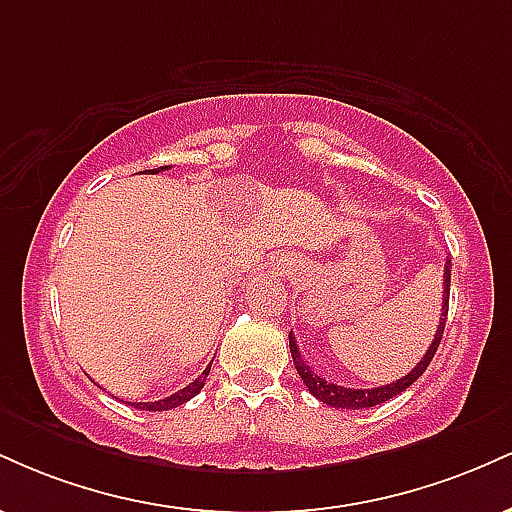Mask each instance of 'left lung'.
Here are the masks:
<instances>
[{
    "mask_svg": "<svg viewBox=\"0 0 512 512\" xmlns=\"http://www.w3.org/2000/svg\"><path fill=\"white\" fill-rule=\"evenodd\" d=\"M450 269H452V262L448 260L445 262V274H443V308H440V322H438L436 337H433V342H431V346H428L424 358L416 363V368L411 370V373L402 375V378L395 380V383H387L380 387H368V390H356V387H344V385L330 383V380H325L322 375H317L315 370L303 361L301 351H298L296 337H293V332H289L293 366H296L298 375H301L305 387L310 390V395L320 399L322 404H330V407H337V409H366V407H375V404H383V402H387V399L397 397L399 392L407 390L411 383H416V380L424 375L428 363L433 361L440 339H443L445 320H448V303H450Z\"/></svg>",
    "mask_w": 512,
    "mask_h": 512,
    "instance_id": "left-lung-1",
    "label": "left lung"
}]
</instances>
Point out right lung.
I'll return each mask as SVG.
<instances>
[{"label":"right lung","instance_id":"add662e5","mask_svg":"<svg viewBox=\"0 0 512 512\" xmlns=\"http://www.w3.org/2000/svg\"><path fill=\"white\" fill-rule=\"evenodd\" d=\"M168 168H170V166H161V168L149 170V173L154 175V173H161V170H168ZM209 370H211V366H207V370H204V373L199 375V378L192 380L190 385L182 387V390H178V392H175V395H170V397H166V399H158V402H127V404H129V407H134V409H144V411H168V409L180 407V404L190 402L192 397L199 395V390H202L204 383H207Z\"/></svg>","mask_w":512,"mask_h":512}]
</instances>
